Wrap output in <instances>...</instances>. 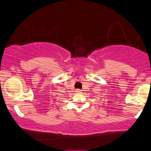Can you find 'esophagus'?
I'll return each instance as SVG.
<instances>
[{
  "label": "esophagus",
  "instance_id": "34e87169",
  "mask_svg": "<svg viewBox=\"0 0 151 151\" xmlns=\"http://www.w3.org/2000/svg\"><path fill=\"white\" fill-rule=\"evenodd\" d=\"M76 92H78V93H80V92H82V90H81L80 89H77L76 90Z\"/></svg>",
  "mask_w": 151,
  "mask_h": 151
}]
</instances>
